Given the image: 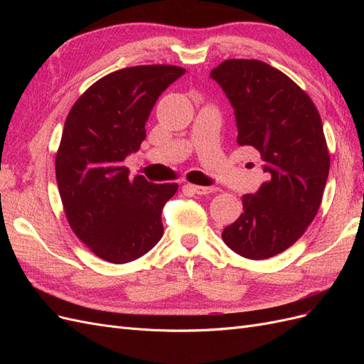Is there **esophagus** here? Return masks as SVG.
Wrapping results in <instances>:
<instances>
[{
    "instance_id": "34e87169",
    "label": "esophagus",
    "mask_w": 364,
    "mask_h": 364,
    "mask_svg": "<svg viewBox=\"0 0 364 364\" xmlns=\"http://www.w3.org/2000/svg\"><path fill=\"white\" fill-rule=\"evenodd\" d=\"M186 188H188L190 191H193L194 194H209V193H214L217 188H214V186H200V185H191V183H186L185 185Z\"/></svg>"
}]
</instances>
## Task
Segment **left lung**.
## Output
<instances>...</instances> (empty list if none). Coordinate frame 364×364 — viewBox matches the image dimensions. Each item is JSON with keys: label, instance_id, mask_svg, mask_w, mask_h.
<instances>
[{"label": "left lung", "instance_id": "8db88e82", "mask_svg": "<svg viewBox=\"0 0 364 364\" xmlns=\"http://www.w3.org/2000/svg\"><path fill=\"white\" fill-rule=\"evenodd\" d=\"M211 79L234 107L237 142L259 151L269 178L241 197L243 214L222 238L241 257L266 259L294 245L321 206L329 173L322 119L290 77L261 60H225Z\"/></svg>", "mask_w": 364, "mask_h": 364}]
</instances>
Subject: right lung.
<instances>
[{"label": "right lung", "mask_w": 364, "mask_h": 364, "mask_svg": "<svg viewBox=\"0 0 364 364\" xmlns=\"http://www.w3.org/2000/svg\"><path fill=\"white\" fill-rule=\"evenodd\" d=\"M185 74L174 65H141L87 87L65 121L56 181L74 234L97 257L124 264L146 255L164 234L161 213L176 183L129 178L123 162L146 139L159 95Z\"/></svg>", "instance_id": "1"}]
</instances>
